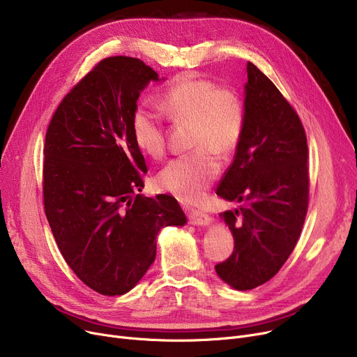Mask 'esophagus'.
Returning a JSON list of instances; mask_svg holds the SVG:
<instances>
[{
    "mask_svg": "<svg viewBox=\"0 0 357 357\" xmlns=\"http://www.w3.org/2000/svg\"><path fill=\"white\" fill-rule=\"evenodd\" d=\"M186 213H188L190 222L194 224V226H208V224L211 222V217L207 213H204L202 210L188 208L186 210Z\"/></svg>",
    "mask_w": 357,
    "mask_h": 357,
    "instance_id": "obj_1",
    "label": "esophagus"
}]
</instances>
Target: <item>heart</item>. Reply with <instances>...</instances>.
<instances>
[{
  "label": "heart",
  "instance_id": "1",
  "mask_svg": "<svg viewBox=\"0 0 357 357\" xmlns=\"http://www.w3.org/2000/svg\"><path fill=\"white\" fill-rule=\"evenodd\" d=\"M160 107L172 123L191 127L190 146L195 152L169 162L159 172L158 183L185 202H197L220 172L215 153H233L243 137L245 101L234 88L182 73L162 93ZM131 133L140 152L149 158L160 159L165 155V127L147 105L133 109Z\"/></svg>",
  "mask_w": 357,
  "mask_h": 357
}]
</instances>
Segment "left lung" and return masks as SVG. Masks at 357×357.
<instances>
[{"mask_svg":"<svg viewBox=\"0 0 357 357\" xmlns=\"http://www.w3.org/2000/svg\"><path fill=\"white\" fill-rule=\"evenodd\" d=\"M246 123L217 195L240 202L220 214L234 249L215 265L238 291L253 289L284 266L301 234L310 194L308 146L296 111L275 84L248 62Z\"/></svg>","mask_w":357,"mask_h":357,"instance_id":"1","label":"left lung"}]
</instances>
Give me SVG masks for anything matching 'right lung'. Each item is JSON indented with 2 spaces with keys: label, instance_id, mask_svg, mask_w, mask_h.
<instances>
[{
  "label": "right lung",
  "instance_id": "right-lung-1",
  "mask_svg": "<svg viewBox=\"0 0 357 357\" xmlns=\"http://www.w3.org/2000/svg\"><path fill=\"white\" fill-rule=\"evenodd\" d=\"M150 81L158 73L140 59H102L66 93L46 131L43 204L56 245L86 287L108 296L137 285L160 229L186 222L174 197L137 194L147 167L131 114Z\"/></svg>",
  "mask_w": 357,
  "mask_h": 357
}]
</instances>
